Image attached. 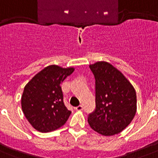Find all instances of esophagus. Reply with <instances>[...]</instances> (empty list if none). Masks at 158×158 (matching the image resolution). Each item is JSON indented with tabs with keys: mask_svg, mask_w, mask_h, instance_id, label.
Returning <instances> with one entry per match:
<instances>
[{
	"mask_svg": "<svg viewBox=\"0 0 158 158\" xmlns=\"http://www.w3.org/2000/svg\"><path fill=\"white\" fill-rule=\"evenodd\" d=\"M74 109H75V110H83V106H82V105L78 106H76V107L74 108Z\"/></svg>",
	"mask_w": 158,
	"mask_h": 158,
	"instance_id": "esophagus-1",
	"label": "esophagus"
}]
</instances>
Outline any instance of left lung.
Here are the masks:
<instances>
[{
	"mask_svg": "<svg viewBox=\"0 0 158 158\" xmlns=\"http://www.w3.org/2000/svg\"><path fill=\"white\" fill-rule=\"evenodd\" d=\"M95 78L96 109L88 117L90 127L104 136L119 134L130 125L137 110L136 92L112 64L98 61L89 65Z\"/></svg>",
	"mask_w": 158,
	"mask_h": 158,
	"instance_id": "8db88e82",
	"label": "left lung"
}]
</instances>
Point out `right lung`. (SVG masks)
<instances>
[{"instance_id": "1", "label": "right lung", "mask_w": 158, "mask_h": 158, "mask_svg": "<svg viewBox=\"0 0 158 158\" xmlns=\"http://www.w3.org/2000/svg\"><path fill=\"white\" fill-rule=\"evenodd\" d=\"M73 67L52 64L36 74L23 89L21 106L26 119L39 132L64 125L71 111L64 106L60 84L74 72Z\"/></svg>"}]
</instances>
